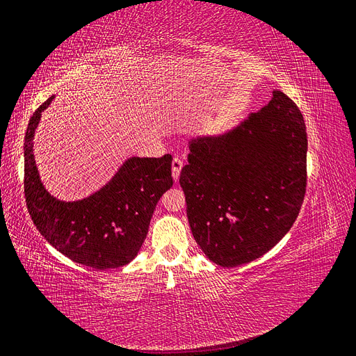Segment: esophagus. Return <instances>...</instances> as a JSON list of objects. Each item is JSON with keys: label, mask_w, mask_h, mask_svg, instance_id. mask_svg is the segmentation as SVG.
<instances>
[{"label": "esophagus", "mask_w": 356, "mask_h": 356, "mask_svg": "<svg viewBox=\"0 0 356 356\" xmlns=\"http://www.w3.org/2000/svg\"><path fill=\"white\" fill-rule=\"evenodd\" d=\"M181 165H183L181 158H179V156H175V158H173V163H171V171H173V179H175L176 181L179 180L180 171H181Z\"/></svg>", "instance_id": "1"}]
</instances>
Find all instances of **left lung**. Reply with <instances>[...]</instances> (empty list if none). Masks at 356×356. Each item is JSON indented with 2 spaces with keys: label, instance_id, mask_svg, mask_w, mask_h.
<instances>
[{
  "label": "left lung",
  "instance_id": "8db88e82",
  "mask_svg": "<svg viewBox=\"0 0 356 356\" xmlns=\"http://www.w3.org/2000/svg\"><path fill=\"white\" fill-rule=\"evenodd\" d=\"M307 127L282 90L226 134L189 142L180 186L193 238L221 267L248 264L291 230L307 191Z\"/></svg>",
  "mask_w": 356,
  "mask_h": 356
}]
</instances>
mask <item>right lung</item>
<instances>
[{
    "label": "right lung",
    "instance_id": "obj_1",
    "mask_svg": "<svg viewBox=\"0 0 356 356\" xmlns=\"http://www.w3.org/2000/svg\"><path fill=\"white\" fill-rule=\"evenodd\" d=\"M52 98L33 113L24 136V196L33 225L77 264L95 270L126 266L147 238L156 202L173 186L171 155L131 156L98 192L60 201L44 188L33 155L35 130Z\"/></svg>",
    "mask_w": 356,
    "mask_h": 356
}]
</instances>
